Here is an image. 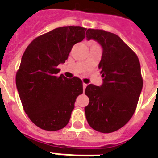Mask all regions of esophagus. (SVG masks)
I'll list each match as a JSON object with an SVG mask.
<instances>
[{
    "label": "esophagus",
    "mask_w": 158,
    "mask_h": 158,
    "mask_svg": "<svg viewBox=\"0 0 158 158\" xmlns=\"http://www.w3.org/2000/svg\"><path fill=\"white\" fill-rule=\"evenodd\" d=\"M87 86H88V84H86V83H82V87H83V90H85V88H87Z\"/></svg>",
    "instance_id": "1"
}]
</instances>
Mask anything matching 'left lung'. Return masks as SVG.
Masks as SVG:
<instances>
[{
  "label": "left lung",
  "instance_id": "1",
  "mask_svg": "<svg viewBox=\"0 0 158 158\" xmlns=\"http://www.w3.org/2000/svg\"><path fill=\"white\" fill-rule=\"evenodd\" d=\"M86 35L102 47L99 69L104 77L100 87L89 84L86 88L89 98L86 118L94 130L112 133L123 127L136 110L143 87L140 64L136 53L116 34L88 29Z\"/></svg>",
  "mask_w": 158,
  "mask_h": 158
}]
</instances>
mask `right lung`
Returning <instances> with one entry per match:
<instances>
[{"instance_id":"1","label":"right lung","mask_w":158,"mask_h":158,"mask_svg":"<svg viewBox=\"0 0 158 158\" xmlns=\"http://www.w3.org/2000/svg\"><path fill=\"white\" fill-rule=\"evenodd\" d=\"M87 29L64 26L41 35L23 52L16 74L17 89L25 113L41 129L57 131L70 119L82 81L74 77L59 76L73 46L85 38Z\"/></svg>"}]
</instances>
